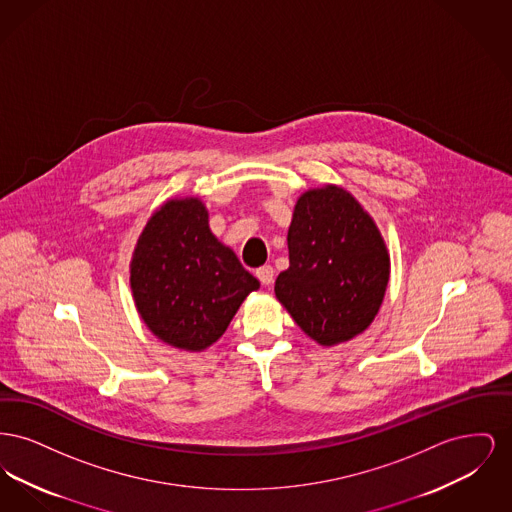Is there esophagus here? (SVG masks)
Listing matches in <instances>:
<instances>
[{"label":"esophagus","mask_w":512,"mask_h":512,"mask_svg":"<svg viewBox=\"0 0 512 512\" xmlns=\"http://www.w3.org/2000/svg\"><path fill=\"white\" fill-rule=\"evenodd\" d=\"M257 278L261 280V284H263V286H270V284H272V280H274V268L270 267V265L257 268Z\"/></svg>","instance_id":"esophagus-1"}]
</instances>
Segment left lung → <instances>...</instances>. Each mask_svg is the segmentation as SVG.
Returning a JSON list of instances; mask_svg holds the SVG:
<instances>
[{
  "mask_svg": "<svg viewBox=\"0 0 512 512\" xmlns=\"http://www.w3.org/2000/svg\"><path fill=\"white\" fill-rule=\"evenodd\" d=\"M290 267L274 293L322 347L363 334L390 282V253L365 207L336 184L297 197L288 230Z\"/></svg>",
  "mask_w": 512,
  "mask_h": 512,
  "instance_id": "left-lung-1",
  "label": "left lung"
}]
</instances>
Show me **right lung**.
<instances>
[{
  "label": "right lung",
  "instance_id": "add662e5",
  "mask_svg": "<svg viewBox=\"0 0 512 512\" xmlns=\"http://www.w3.org/2000/svg\"><path fill=\"white\" fill-rule=\"evenodd\" d=\"M259 280L209 228L194 197L167 199L146 222L130 261L138 315L157 340L199 353L226 332Z\"/></svg>",
  "mask_w": 512,
  "mask_h": 512
}]
</instances>
